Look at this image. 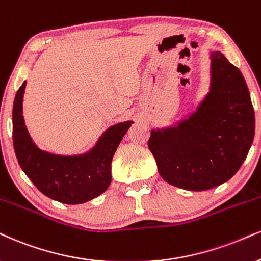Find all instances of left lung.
<instances>
[{
	"label": "left lung",
	"mask_w": 261,
	"mask_h": 261,
	"mask_svg": "<svg viewBox=\"0 0 261 261\" xmlns=\"http://www.w3.org/2000/svg\"><path fill=\"white\" fill-rule=\"evenodd\" d=\"M211 92L188 120L151 130L147 145L170 185L204 191L236 174L254 139L255 117L242 73L212 52Z\"/></svg>",
	"instance_id": "1"
}]
</instances>
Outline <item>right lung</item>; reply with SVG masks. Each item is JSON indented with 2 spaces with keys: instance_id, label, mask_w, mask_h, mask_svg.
<instances>
[{
  "instance_id": "right-lung-1",
  "label": "right lung",
  "mask_w": 261,
  "mask_h": 261,
  "mask_svg": "<svg viewBox=\"0 0 261 261\" xmlns=\"http://www.w3.org/2000/svg\"><path fill=\"white\" fill-rule=\"evenodd\" d=\"M25 86L27 82L18 89L13 105V145L28 178L47 197L66 204L85 203L102 194L111 182L112 157L133 122L112 125L85 155H53L38 149L25 127L22 117Z\"/></svg>"
}]
</instances>
